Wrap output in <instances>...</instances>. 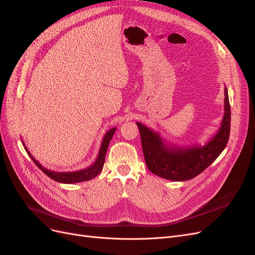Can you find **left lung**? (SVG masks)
Here are the masks:
<instances>
[{
  "instance_id": "8db88e82",
  "label": "left lung",
  "mask_w": 255,
  "mask_h": 255,
  "mask_svg": "<svg viewBox=\"0 0 255 255\" xmlns=\"http://www.w3.org/2000/svg\"><path fill=\"white\" fill-rule=\"evenodd\" d=\"M231 111L227 89H225V115L222 126L204 147H167L152 130L136 123L147 168L153 174L171 181H188L202 173L218 157L228 143Z\"/></svg>"
}]
</instances>
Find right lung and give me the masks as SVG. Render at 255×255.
<instances>
[{"mask_svg":"<svg viewBox=\"0 0 255 255\" xmlns=\"http://www.w3.org/2000/svg\"><path fill=\"white\" fill-rule=\"evenodd\" d=\"M115 132H116V128H112L105 134V136H104V139L102 142V146H101V149H100V152H99V156H98V159L96 161V163H94L92 166H90L87 169H84V170L75 171V172H54V171L47 170V169L42 167V165L39 162L35 161L34 157L27 150V148H26V151H27L28 155H29L30 158L33 161V163L37 167H39L47 176H49L50 178H52L53 181L59 182V183H64V184L85 182V181L92 180L93 177H96L102 171L104 163H105V156H106V152H107V148H108V145L110 143V140H111L113 134H115Z\"/></svg>","mask_w":255,"mask_h":255,"instance_id":"add662e5","label":"right lung"}]
</instances>
